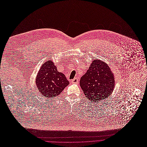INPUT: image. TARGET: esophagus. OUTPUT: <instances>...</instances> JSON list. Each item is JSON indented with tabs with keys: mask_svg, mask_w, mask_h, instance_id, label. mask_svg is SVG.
<instances>
[{
	"mask_svg": "<svg viewBox=\"0 0 147 147\" xmlns=\"http://www.w3.org/2000/svg\"><path fill=\"white\" fill-rule=\"evenodd\" d=\"M78 82H79V79L78 78H75L73 80V83H74V84H78Z\"/></svg>",
	"mask_w": 147,
	"mask_h": 147,
	"instance_id": "esophagus-1",
	"label": "esophagus"
}]
</instances>
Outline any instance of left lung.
Masks as SVG:
<instances>
[{
  "instance_id": "obj_1",
  "label": "left lung",
  "mask_w": 147,
  "mask_h": 147,
  "mask_svg": "<svg viewBox=\"0 0 147 147\" xmlns=\"http://www.w3.org/2000/svg\"><path fill=\"white\" fill-rule=\"evenodd\" d=\"M113 73L107 63L100 60L92 61L80 80L86 97L91 102H98L110 97L115 86Z\"/></svg>"
}]
</instances>
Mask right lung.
<instances>
[{"mask_svg":"<svg viewBox=\"0 0 147 147\" xmlns=\"http://www.w3.org/2000/svg\"><path fill=\"white\" fill-rule=\"evenodd\" d=\"M35 83L41 94L47 98L58 96L69 84L65 75L58 71L50 60L46 62L41 67Z\"/></svg>","mask_w":147,"mask_h":147,"instance_id":"1","label":"right lung"}]
</instances>
